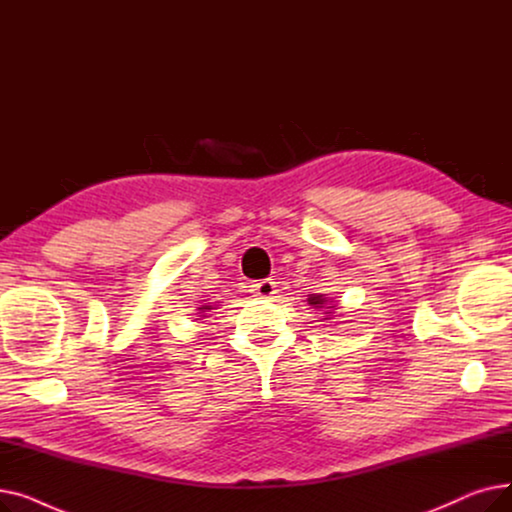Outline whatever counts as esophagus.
Returning <instances> with one entry per match:
<instances>
[{
    "label": "esophagus",
    "mask_w": 512,
    "mask_h": 512,
    "mask_svg": "<svg viewBox=\"0 0 512 512\" xmlns=\"http://www.w3.org/2000/svg\"><path fill=\"white\" fill-rule=\"evenodd\" d=\"M253 292H255V297H259V299H272L278 290H276L274 280H261V282L253 284Z\"/></svg>",
    "instance_id": "1"
}]
</instances>
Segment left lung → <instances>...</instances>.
I'll return each mask as SVG.
<instances>
[{
  "label": "left lung",
  "instance_id": "8db88e82",
  "mask_svg": "<svg viewBox=\"0 0 512 512\" xmlns=\"http://www.w3.org/2000/svg\"><path fill=\"white\" fill-rule=\"evenodd\" d=\"M307 305L313 307L315 311H324L326 313L324 319H332L330 315H334L338 309V303H334V299L326 297V294H309Z\"/></svg>",
  "mask_w": 512,
  "mask_h": 512
}]
</instances>
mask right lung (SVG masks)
I'll use <instances>...</instances> for the list:
<instances>
[{"instance_id": "obj_1", "label": "right lung", "mask_w": 512, "mask_h": 512, "mask_svg": "<svg viewBox=\"0 0 512 512\" xmlns=\"http://www.w3.org/2000/svg\"><path fill=\"white\" fill-rule=\"evenodd\" d=\"M213 309H215V307H213V305H211V303H205V305H201V307H197V313H201V315H199V317H205V313H207V311H213Z\"/></svg>"}]
</instances>
